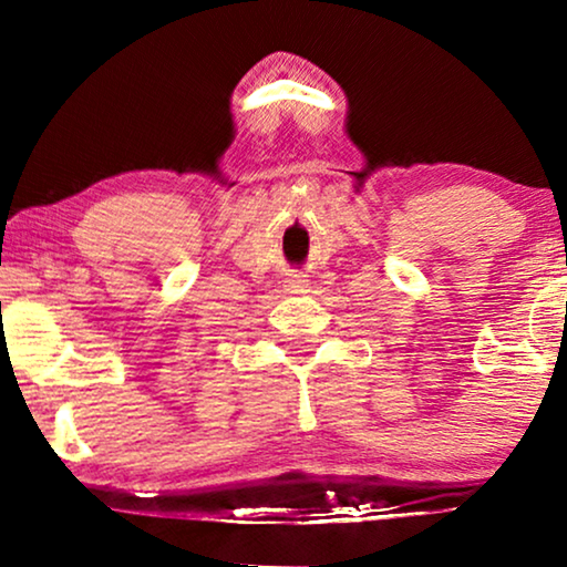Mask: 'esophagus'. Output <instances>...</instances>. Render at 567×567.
<instances>
[{
	"label": "esophagus",
	"mask_w": 567,
	"mask_h": 567,
	"mask_svg": "<svg viewBox=\"0 0 567 567\" xmlns=\"http://www.w3.org/2000/svg\"><path fill=\"white\" fill-rule=\"evenodd\" d=\"M286 289H289L291 293H305L309 289V281L305 274H291L289 278H286Z\"/></svg>",
	"instance_id": "esophagus-1"
}]
</instances>
